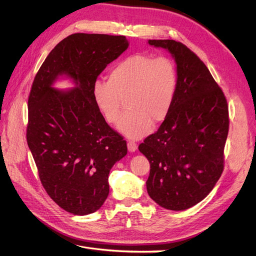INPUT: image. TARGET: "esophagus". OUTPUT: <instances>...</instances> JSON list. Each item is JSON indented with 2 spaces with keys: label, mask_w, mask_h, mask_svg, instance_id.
Listing matches in <instances>:
<instances>
[{
  "label": "esophagus",
  "mask_w": 256,
  "mask_h": 256,
  "mask_svg": "<svg viewBox=\"0 0 256 256\" xmlns=\"http://www.w3.org/2000/svg\"><path fill=\"white\" fill-rule=\"evenodd\" d=\"M128 150L130 152H136V150H137V144L134 142V141H128Z\"/></svg>",
  "instance_id": "esophagus-1"
}]
</instances>
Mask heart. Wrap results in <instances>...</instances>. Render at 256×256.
<instances>
[{
    "instance_id": "obj_1",
    "label": "heart",
    "mask_w": 256,
    "mask_h": 256,
    "mask_svg": "<svg viewBox=\"0 0 256 256\" xmlns=\"http://www.w3.org/2000/svg\"><path fill=\"white\" fill-rule=\"evenodd\" d=\"M178 68L168 57L134 54L115 64L108 74V82L98 80L92 86V98L108 124H116L122 109L128 112L118 124L126 136L140 139L152 126L168 115L178 89Z\"/></svg>"
}]
</instances>
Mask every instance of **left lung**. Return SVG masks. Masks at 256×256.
<instances>
[{"instance_id":"obj_1","label":"left lung","mask_w":256,"mask_h":256,"mask_svg":"<svg viewBox=\"0 0 256 256\" xmlns=\"http://www.w3.org/2000/svg\"><path fill=\"white\" fill-rule=\"evenodd\" d=\"M148 44L171 54L178 82L163 124L139 145L150 164L146 188L160 206L184 210L204 200L223 172L227 100L206 64L184 44L171 39Z\"/></svg>"}]
</instances>
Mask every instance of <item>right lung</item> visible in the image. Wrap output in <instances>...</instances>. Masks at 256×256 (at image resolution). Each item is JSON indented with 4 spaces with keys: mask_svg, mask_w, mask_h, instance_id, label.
Wrapping results in <instances>:
<instances>
[{
    "mask_svg": "<svg viewBox=\"0 0 256 256\" xmlns=\"http://www.w3.org/2000/svg\"><path fill=\"white\" fill-rule=\"evenodd\" d=\"M128 48L126 36L76 33L52 50L28 100L26 142L48 196L64 210L85 216L109 195V173L128 154L126 142L106 122L92 86ZM60 76L76 87L57 90Z\"/></svg>",
    "mask_w": 256,
    "mask_h": 256,
    "instance_id": "obj_1",
    "label": "right lung"
}]
</instances>
